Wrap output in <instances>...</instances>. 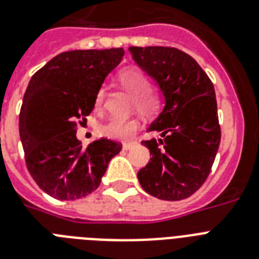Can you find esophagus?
I'll use <instances>...</instances> for the list:
<instances>
[{
    "instance_id": "obj_1",
    "label": "esophagus",
    "mask_w": 259,
    "mask_h": 259,
    "mask_svg": "<svg viewBox=\"0 0 259 259\" xmlns=\"http://www.w3.org/2000/svg\"><path fill=\"white\" fill-rule=\"evenodd\" d=\"M134 145H136V142H125V144H123V149L129 150L132 149Z\"/></svg>"
}]
</instances>
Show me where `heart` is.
Instances as JSON below:
<instances>
[{
	"label": "heart",
	"instance_id": "b5f03b06",
	"mask_svg": "<svg viewBox=\"0 0 259 259\" xmlns=\"http://www.w3.org/2000/svg\"><path fill=\"white\" fill-rule=\"evenodd\" d=\"M118 80L127 93L133 95V106L138 113L145 117H153L161 110V95L157 91L149 90L150 82L144 72L134 68L125 70L118 75ZM103 101H105V89L102 87L98 90L95 97V109H101ZM138 127H140V122L137 118L113 117L102 125L101 132L106 137L126 141L133 137Z\"/></svg>",
	"mask_w": 259,
	"mask_h": 259
}]
</instances>
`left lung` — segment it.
<instances>
[{"instance_id":"left-lung-1","label":"left lung","mask_w":259,"mask_h":259,"mask_svg":"<svg viewBox=\"0 0 259 259\" xmlns=\"http://www.w3.org/2000/svg\"><path fill=\"white\" fill-rule=\"evenodd\" d=\"M133 59L158 83L165 107L144 140L152 157L137 173L146 192L183 200L207 180L221 144L217 97L211 79L188 54L170 47H130Z\"/></svg>"}]
</instances>
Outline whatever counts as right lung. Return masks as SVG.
I'll use <instances>...</instances> for the list:
<instances>
[{
  "label": "right lung",
  "instance_id": "obj_1",
  "mask_svg": "<svg viewBox=\"0 0 259 259\" xmlns=\"http://www.w3.org/2000/svg\"><path fill=\"white\" fill-rule=\"evenodd\" d=\"M123 55V48L68 51L30 79L20 110V137L30 176L55 199L76 200L94 192L121 152L122 144L107 138L82 148L76 130Z\"/></svg>",
  "mask_w": 259,
  "mask_h": 259
}]
</instances>
